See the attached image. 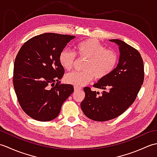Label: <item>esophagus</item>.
I'll use <instances>...</instances> for the list:
<instances>
[{
  "label": "esophagus",
  "mask_w": 157,
  "mask_h": 157,
  "mask_svg": "<svg viewBox=\"0 0 157 157\" xmlns=\"http://www.w3.org/2000/svg\"><path fill=\"white\" fill-rule=\"evenodd\" d=\"M82 90L81 88L77 87V86H74V90L75 91H79V90Z\"/></svg>",
  "instance_id": "esophagus-1"
}]
</instances>
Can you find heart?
<instances>
[{"label":"heart","instance_id":"obj_1","mask_svg":"<svg viewBox=\"0 0 157 157\" xmlns=\"http://www.w3.org/2000/svg\"><path fill=\"white\" fill-rule=\"evenodd\" d=\"M75 53L79 58L86 59L84 71H74L65 77L67 84L81 87L90 82L93 78L102 79L114 71L118 63V55L115 51L106 49L97 40L89 38L75 46ZM76 59L75 53L64 48L59 54V62L67 71L71 69Z\"/></svg>","mask_w":157,"mask_h":157}]
</instances>
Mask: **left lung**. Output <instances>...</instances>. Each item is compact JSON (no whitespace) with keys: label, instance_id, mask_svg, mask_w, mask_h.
<instances>
[{"label":"left lung","instance_id":"obj_1","mask_svg":"<svg viewBox=\"0 0 157 157\" xmlns=\"http://www.w3.org/2000/svg\"><path fill=\"white\" fill-rule=\"evenodd\" d=\"M119 46L120 56L117 67L93 87L107 90L99 92L84 88L85 98L81 103L84 115L96 121H106L124 113L137 97L144 79V63L140 52L118 39L110 40Z\"/></svg>","mask_w":157,"mask_h":157}]
</instances>
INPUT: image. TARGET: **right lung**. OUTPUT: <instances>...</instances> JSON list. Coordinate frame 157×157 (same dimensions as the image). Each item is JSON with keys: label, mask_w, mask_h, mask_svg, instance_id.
<instances>
[{"label": "right lung", "mask_w": 157, "mask_h": 157, "mask_svg": "<svg viewBox=\"0 0 157 157\" xmlns=\"http://www.w3.org/2000/svg\"><path fill=\"white\" fill-rule=\"evenodd\" d=\"M75 36L45 33L25 42L16 56L13 82L23 111L32 119H55L63 103L74 91L70 84H59L65 69L59 54Z\"/></svg>", "instance_id": "add662e5"}]
</instances>
